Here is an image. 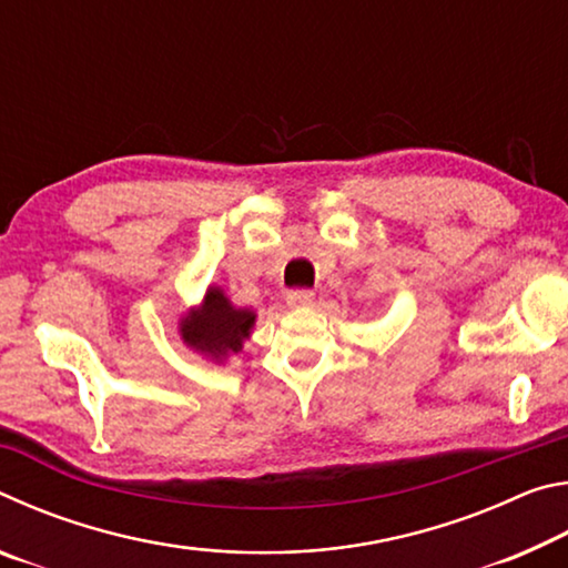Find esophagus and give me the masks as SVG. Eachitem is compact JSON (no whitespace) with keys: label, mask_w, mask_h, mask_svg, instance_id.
Segmentation results:
<instances>
[{"label":"esophagus","mask_w":568,"mask_h":568,"mask_svg":"<svg viewBox=\"0 0 568 568\" xmlns=\"http://www.w3.org/2000/svg\"><path fill=\"white\" fill-rule=\"evenodd\" d=\"M287 305L291 307H303V305H313L315 301V293L313 291H291L287 293Z\"/></svg>","instance_id":"esophagus-1"}]
</instances>
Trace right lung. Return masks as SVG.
Listing matches in <instances>:
<instances>
[{"label": "right lung", "instance_id": "obj_1", "mask_svg": "<svg viewBox=\"0 0 568 568\" xmlns=\"http://www.w3.org/2000/svg\"><path fill=\"white\" fill-rule=\"evenodd\" d=\"M255 313L247 307H235L217 285H210L203 305L192 307L180 321V335L190 348L225 361L227 355L243 351V341L250 338Z\"/></svg>", "mask_w": 568, "mask_h": 568}]
</instances>
